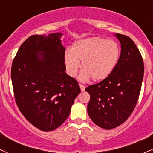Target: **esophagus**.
<instances>
[{"instance_id":"esophagus-1","label":"esophagus","mask_w":153,"mask_h":153,"mask_svg":"<svg viewBox=\"0 0 153 153\" xmlns=\"http://www.w3.org/2000/svg\"><path fill=\"white\" fill-rule=\"evenodd\" d=\"M79 86H80V90H81V91H85V87L83 85H82V84H79Z\"/></svg>"}]
</instances>
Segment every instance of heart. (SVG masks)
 I'll list each match as a JSON object with an SVG mask.
<instances>
[{"label":"heart","mask_w":153,"mask_h":153,"mask_svg":"<svg viewBox=\"0 0 153 153\" xmlns=\"http://www.w3.org/2000/svg\"><path fill=\"white\" fill-rule=\"evenodd\" d=\"M120 49L117 42L101 37L79 39L73 43L71 52L64 54V63L68 74L75 77L82 62V80L91 78L94 81H102L108 78L117 65Z\"/></svg>","instance_id":"1"}]
</instances>
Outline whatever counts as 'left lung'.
Listing matches in <instances>:
<instances>
[{"mask_svg": "<svg viewBox=\"0 0 153 153\" xmlns=\"http://www.w3.org/2000/svg\"><path fill=\"white\" fill-rule=\"evenodd\" d=\"M121 43V54L108 78L88 86L90 94L88 113L96 125L111 129L121 125L134 111L141 91L143 59L133 40L116 34Z\"/></svg>", "mask_w": 153, "mask_h": 153, "instance_id": "1", "label": "left lung"}]
</instances>
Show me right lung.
Here are the masks:
<instances>
[{
  "mask_svg": "<svg viewBox=\"0 0 153 153\" xmlns=\"http://www.w3.org/2000/svg\"><path fill=\"white\" fill-rule=\"evenodd\" d=\"M61 33L32 35L12 62L11 80L19 109L32 125L50 131L62 125L80 88L67 75Z\"/></svg>",
  "mask_w": 153,
  "mask_h": 153,
  "instance_id": "add662e5",
  "label": "right lung"
}]
</instances>
